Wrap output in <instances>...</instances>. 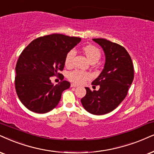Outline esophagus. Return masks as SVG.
<instances>
[{
  "instance_id": "obj_1",
  "label": "esophagus",
  "mask_w": 154,
  "mask_h": 154,
  "mask_svg": "<svg viewBox=\"0 0 154 154\" xmlns=\"http://www.w3.org/2000/svg\"><path fill=\"white\" fill-rule=\"evenodd\" d=\"M77 87V85H75V84H74V83L71 84V87Z\"/></svg>"
}]
</instances>
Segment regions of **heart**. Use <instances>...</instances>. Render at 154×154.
<instances>
[{
    "label": "heart",
    "mask_w": 154,
    "mask_h": 154,
    "mask_svg": "<svg viewBox=\"0 0 154 154\" xmlns=\"http://www.w3.org/2000/svg\"><path fill=\"white\" fill-rule=\"evenodd\" d=\"M82 51L90 63H97L100 59L102 52L97 46L93 45H87L82 48ZM75 56V51L73 50H69L66 54L65 58V65L67 67H72L74 63V58ZM91 75L87 72H84L75 69L68 74V79L69 81L75 84H82L84 82L90 79Z\"/></svg>",
    "instance_id": "heart-1"
}]
</instances>
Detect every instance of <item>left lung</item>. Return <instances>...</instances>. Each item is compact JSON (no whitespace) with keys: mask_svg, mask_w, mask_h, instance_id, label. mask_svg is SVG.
<instances>
[{"mask_svg":"<svg viewBox=\"0 0 154 154\" xmlns=\"http://www.w3.org/2000/svg\"><path fill=\"white\" fill-rule=\"evenodd\" d=\"M103 48L106 57L102 73L92 82L100 85L98 91L85 87L86 95L81 99L83 107L94 115L107 114L117 107L127 95L134 77V69L129 52L123 46L103 38H94Z\"/></svg>","mask_w":154,"mask_h":154,"instance_id":"8db88e82","label":"left lung"}]
</instances>
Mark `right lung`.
<instances>
[{
	"instance_id": "add662e5",
	"label": "right lung",
	"mask_w": 154,
	"mask_h": 154,
	"mask_svg": "<svg viewBox=\"0 0 154 154\" xmlns=\"http://www.w3.org/2000/svg\"><path fill=\"white\" fill-rule=\"evenodd\" d=\"M81 41V38L62 34H52L32 40L19 56L15 66V87L19 100L27 109L45 114L57 106L62 93L70 87L63 80L57 85L52 77L64 76L66 54Z\"/></svg>"
}]
</instances>
